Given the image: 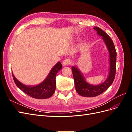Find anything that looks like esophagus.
I'll list each match as a JSON object with an SVG mask.
<instances>
[{"label":"esophagus","instance_id":"1","mask_svg":"<svg viewBox=\"0 0 132 132\" xmlns=\"http://www.w3.org/2000/svg\"><path fill=\"white\" fill-rule=\"evenodd\" d=\"M71 64V61L69 59H65L63 61V65L64 66H67L68 65H69Z\"/></svg>","mask_w":132,"mask_h":132}]
</instances>
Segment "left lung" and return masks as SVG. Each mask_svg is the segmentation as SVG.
<instances>
[{"label": "left lung", "instance_id": "obj_1", "mask_svg": "<svg viewBox=\"0 0 132 132\" xmlns=\"http://www.w3.org/2000/svg\"><path fill=\"white\" fill-rule=\"evenodd\" d=\"M94 29L97 32V34L102 37L110 54V71L108 78L105 81L97 85H91L87 83L82 74L77 67H71L75 87L77 93L82 96L95 97L105 91L112 84L116 74V63L117 53L113 41L105 31L100 28L94 27Z\"/></svg>", "mask_w": 132, "mask_h": 132}]
</instances>
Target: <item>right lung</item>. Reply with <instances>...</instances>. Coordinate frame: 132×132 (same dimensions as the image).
Wrapping results in <instances>:
<instances>
[{
    "label": "right lung",
    "instance_id": "right-lung-1",
    "mask_svg": "<svg viewBox=\"0 0 132 132\" xmlns=\"http://www.w3.org/2000/svg\"><path fill=\"white\" fill-rule=\"evenodd\" d=\"M62 68V64L61 62H58L51 69L45 80L39 84L33 86L23 84L16 79L13 73L12 75L16 85L26 94L35 98L45 99L51 97L54 94L56 87L55 77Z\"/></svg>",
    "mask_w": 132,
    "mask_h": 132
}]
</instances>
